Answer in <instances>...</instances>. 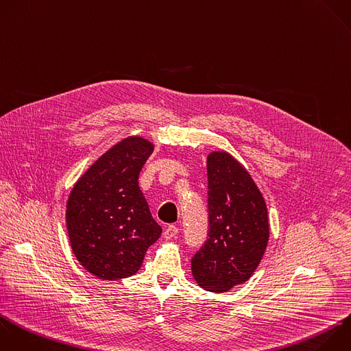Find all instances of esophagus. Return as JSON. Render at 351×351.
I'll return each instance as SVG.
<instances>
[{"label":"esophagus","mask_w":351,"mask_h":351,"mask_svg":"<svg viewBox=\"0 0 351 351\" xmlns=\"http://www.w3.org/2000/svg\"><path fill=\"white\" fill-rule=\"evenodd\" d=\"M177 233H178V228H177L176 225H169V226L165 229L163 236H165V239L170 240V239L176 237V236H177Z\"/></svg>","instance_id":"1"}]
</instances>
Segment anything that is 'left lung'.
I'll return each mask as SVG.
<instances>
[{"label": "left lung", "mask_w": 351, "mask_h": 351, "mask_svg": "<svg viewBox=\"0 0 351 351\" xmlns=\"http://www.w3.org/2000/svg\"><path fill=\"white\" fill-rule=\"evenodd\" d=\"M208 230L192 258V274L211 292L245 282L269 240L267 208L248 171L229 154L207 158Z\"/></svg>", "instance_id": "left-lung-1"}]
</instances>
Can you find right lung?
<instances>
[{
  "label": "right lung",
  "instance_id": "add662e5",
  "mask_svg": "<svg viewBox=\"0 0 351 351\" xmlns=\"http://www.w3.org/2000/svg\"><path fill=\"white\" fill-rule=\"evenodd\" d=\"M154 145L129 137L106 152L75 184L67 203L71 248L103 280L134 274L162 233L138 186Z\"/></svg>",
  "mask_w": 351,
  "mask_h": 351
}]
</instances>
